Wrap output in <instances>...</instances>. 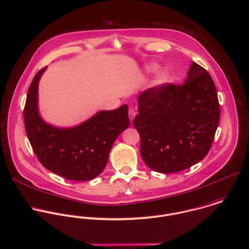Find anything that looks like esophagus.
I'll use <instances>...</instances> for the list:
<instances>
[{
  "mask_svg": "<svg viewBox=\"0 0 249 249\" xmlns=\"http://www.w3.org/2000/svg\"><path fill=\"white\" fill-rule=\"evenodd\" d=\"M135 116H136V112H135V110H134L133 108H130V109H129V111H128V117H129L130 122H133V120H134Z\"/></svg>",
  "mask_w": 249,
  "mask_h": 249,
  "instance_id": "1",
  "label": "esophagus"
}]
</instances>
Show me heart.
<instances>
[{"mask_svg": "<svg viewBox=\"0 0 249 249\" xmlns=\"http://www.w3.org/2000/svg\"><path fill=\"white\" fill-rule=\"evenodd\" d=\"M158 69V65L157 64H154V63H151V64H147L145 65L144 67V70L147 74H152L154 73L156 70ZM167 78H168V75H167V72L165 70H160L157 74H156V77L154 79V84L156 86H161L163 85L166 81H167Z\"/></svg>", "mask_w": 249, "mask_h": 249, "instance_id": "heart-1", "label": "heart"}]
</instances>
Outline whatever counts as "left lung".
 Listing matches in <instances>:
<instances>
[{
	"label": "left lung",
	"instance_id": "1",
	"mask_svg": "<svg viewBox=\"0 0 249 249\" xmlns=\"http://www.w3.org/2000/svg\"><path fill=\"white\" fill-rule=\"evenodd\" d=\"M133 125L140 135L144 162L160 173L184 170L208 153L220 119L215 85L205 69L192 62L183 85L141 92Z\"/></svg>",
	"mask_w": 249,
	"mask_h": 249
}]
</instances>
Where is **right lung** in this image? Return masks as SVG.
<instances>
[{
    "label": "right lung",
    "mask_w": 249,
    "mask_h": 249,
    "mask_svg": "<svg viewBox=\"0 0 249 249\" xmlns=\"http://www.w3.org/2000/svg\"><path fill=\"white\" fill-rule=\"evenodd\" d=\"M47 68L36 74L28 89L24 108L28 139L47 169L68 180H91L103 171L115 140L128 127V107L99 111L72 127L50 124L41 117L38 102L39 82Z\"/></svg>",
    "instance_id": "right-lung-1"
}]
</instances>
